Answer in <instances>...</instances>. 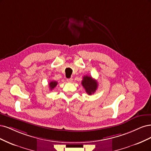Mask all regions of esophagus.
<instances>
[{"label":"esophagus","instance_id":"34e87169","mask_svg":"<svg viewBox=\"0 0 151 151\" xmlns=\"http://www.w3.org/2000/svg\"><path fill=\"white\" fill-rule=\"evenodd\" d=\"M66 80H67V81H68V82H69V83H71V82L73 81V79L72 78H68Z\"/></svg>","mask_w":151,"mask_h":151}]
</instances>
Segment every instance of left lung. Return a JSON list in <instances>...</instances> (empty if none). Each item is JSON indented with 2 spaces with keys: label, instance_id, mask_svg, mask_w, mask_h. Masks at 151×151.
I'll return each mask as SVG.
<instances>
[{
  "label": "left lung",
  "instance_id": "left-lung-1",
  "mask_svg": "<svg viewBox=\"0 0 151 151\" xmlns=\"http://www.w3.org/2000/svg\"><path fill=\"white\" fill-rule=\"evenodd\" d=\"M81 84L86 92L88 95H91V94H93L98 87V83L97 81L93 79L91 76H83V78L81 81Z\"/></svg>",
  "mask_w": 151,
  "mask_h": 151
}]
</instances>
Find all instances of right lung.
Segmentation results:
<instances>
[{
  "label": "right lung",
  "instance_id": "add662e5",
  "mask_svg": "<svg viewBox=\"0 0 151 151\" xmlns=\"http://www.w3.org/2000/svg\"><path fill=\"white\" fill-rule=\"evenodd\" d=\"M58 85V82L56 81H51L49 83V86H50V89L52 90V89H54L56 85Z\"/></svg>",
  "mask_w": 151,
  "mask_h": 151
}]
</instances>
